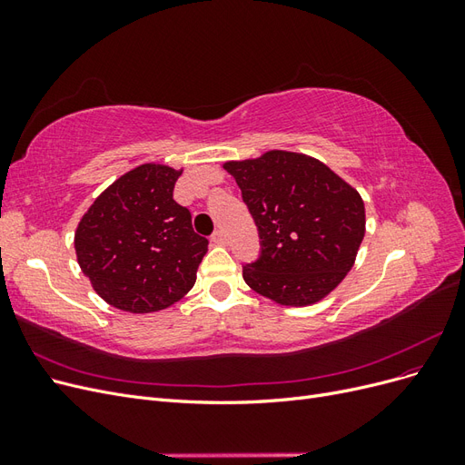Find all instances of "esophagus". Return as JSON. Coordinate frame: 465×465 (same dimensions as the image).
<instances>
[{"label":"esophagus","instance_id":"1","mask_svg":"<svg viewBox=\"0 0 465 465\" xmlns=\"http://www.w3.org/2000/svg\"><path fill=\"white\" fill-rule=\"evenodd\" d=\"M211 242L224 246V244H227V234H224L223 231H215L213 234H211Z\"/></svg>","mask_w":465,"mask_h":465}]
</instances>
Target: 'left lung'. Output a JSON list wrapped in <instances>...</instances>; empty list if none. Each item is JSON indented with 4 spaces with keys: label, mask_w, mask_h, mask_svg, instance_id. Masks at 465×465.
<instances>
[{
    "label": "left lung",
    "mask_w": 465,
    "mask_h": 465,
    "mask_svg": "<svg viewBox=\"0 0 465 465\" xmlns=\"http://www.w3.org/2000/svg\"><path fill=\"white\" fill-rule=\"evenodd\" d=\"M260 234V256L242 267L246 285L285 306L322 301L353 267L364 236L359 192L318 159L267 151L224 163Z\"/></svg>",
    "instance_id": "8db88e82"
}]
</instances>
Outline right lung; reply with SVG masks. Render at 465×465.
Masks as SVG:
<instances>
[{"label":"right lung","mask_w":465,"mask_h":465,"mask_svg":"<svg viewBox=\"0 0 465 465\" xmlns=\"http://www.w3.org/2000/svg\"><path fill=\"white\" fill-rule=\"evenodd\" d=\"M180 174L166 164L134 168L98 195L75 231L83 273L120 311H163L195 283L209 242L173 198Z\"/></svg>","instance_id":"obj_1"}]
</instances>
